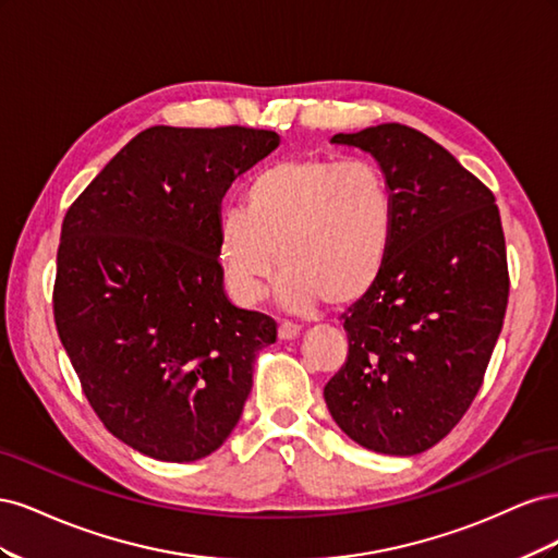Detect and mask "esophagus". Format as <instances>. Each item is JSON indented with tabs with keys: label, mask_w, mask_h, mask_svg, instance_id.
I'll return each mask as SVG.
<instances>
[{
	"label": "esophagus",
	"mask_w": 558,
	"mask_h": 558,
	"mask_svg": "<svg viewBox=\"0 0 558 558\" xmlns=\"http://www.w3.org/2000/svg\"><path fill=\"white\" fill-rule=\"evenodd\" d=\"M295 337H300V328L295 324H281L279 326V340L281 342H291V340H295Z\"/></svg>",
	"instance_id": "34e87169"
}]
</instances>
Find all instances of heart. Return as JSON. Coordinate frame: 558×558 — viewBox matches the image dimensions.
<instances>
[{
  "instance_id": "heart-1",
  "label": "heart",
  "mask_w": 558,
  "mask_h": 558,
  "mask_svg": "<svg viewBox=\"0 0 558 558\" xmlns=\"http://www.w3.org/2000/svg\"><path fill=\"white\" fill-rule=\"evenodd\" d=\"M246 209L218 214V272L234 302L253 307L281 279L283 310L310 312L320 300L344 307L384 269L396 205L384 172L367 160L305 156L277 162L246 185Z\"/></svg>"
}]
</instances>
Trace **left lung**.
<instances>
[{
	"instance_id": "8db88e82",
	"label": "left lung",
	"mask_w": 558,
	"mask_h": 558,
	"mask_svg": "<svg viewBox=\"0 0 558 558\" xmlns=\"http://www.w3.org/2000/svg\"><path fill=\"white\" fill-rule=\"evenodd\" d=\"M330 142L377 160L396 226L377 281L342 314L349 356L324 398L353 442L414 456L459 424L502 328L510 279L496 197L414 128Z\"/></svg>"
}]
</instances>
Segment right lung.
Listing matches in <instances>:
<instances>
[{
	"label": "right lung",
	"instance_id": "obj_1",
	"mask_svg": "<svg viewBox=\"0 0 558 558\" xmlns=\"http://www.w3.org/2000/svg\"><path fill=\"white\" fill-rule=\"evenodd\" d=\"M277 146L272 130L148 128L64 216L60 342L99 421L150 459L221 447L277 340L272 318L232 305L216 256L223 195Z\"/></svg>",
	"mask_w": 558,
	"mask_h": 558
}]
</instances>
